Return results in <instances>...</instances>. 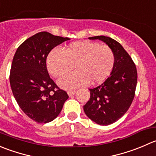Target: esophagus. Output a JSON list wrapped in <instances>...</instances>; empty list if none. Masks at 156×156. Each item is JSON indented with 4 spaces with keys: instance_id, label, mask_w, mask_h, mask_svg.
I'll use <instances>...</instances> for the list:
<instances>
[{
    "instance_id": "34e87169",
    "label": "esophagus",
    "mask_w": 156,
    "mask_h": 156,
    "mask_svg": "<svg viewBox=\"0 0 156 156\" xmlns=\"http://www.w3.org/2000/svg\"><path fill=\"white\" fill-rule=\"evenodd\" d=\"M75 93H76L75 90H69V91H68V94H69V96H72V95L75 94Z\"/></svg>"
}]
</instances>
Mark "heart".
I'll return each instance as SVG.
<instances>
[{
  "instance_id": "obj_1",
  "label": "heart",
  "mask_w": 156,
  "mask_h": 156,
  "mask_svg": "<svg viewBox=\"0 0 156 156\" xmlns=\"http://www.w3.org/2000/svg\"><path fill=\"white\" fill-rule=\"evenodd\" d=\"M114 63V52L110 46L89 41L72 43L64 51L52 49L46 59L48 71L54 78L76 69L58 81L66 89L102 82L110 75Z\"/></svg>"
}]
</instances>
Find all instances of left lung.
I'll use <instances>...</instances> for the list:
<instances>
[{"mask_svg":"<svg viewBox=\"0 0 156 156\" xmlns=\"http://www.w3.org/2000/svg\"><path fill=\"white\" fill-rule=\"evenodd\" d=\"M100 40L113 49L115 63L110 76L100 85L90 88V99L84 106L85 114L96 123L107 126L121 118L130 107L137 84V71L130 55L112 38L89 37Z\"/></svg>","mask_w":156,"mask_h":156,"instance_id":"8db88e82","label":"left lung"}]
</instances>
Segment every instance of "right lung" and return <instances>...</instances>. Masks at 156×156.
<instances>
[{
	"label": "right lung",
	"instance_id": "1",
	"mask_svg": "<svg viewBox=\"0 0 156 156\" xmlns=\"http://www.w3.org/2000/svg\"><path fill=\"white\" fill-rule=\"evenodd\" d=\"M69 40L40 32L26 40L13 56L10 73L12 92L21 110L36 123L52 121L69 98L49 77L46 58L53 48Z\"/></svg>",
	"mask_w": 156,
	"mask_h": 156
}]
</instances>
